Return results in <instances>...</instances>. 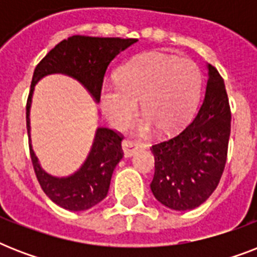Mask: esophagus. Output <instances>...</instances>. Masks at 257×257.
I'll return each instance as SVG.
<instances>
[{"label": "esophagus", "instance_id": "1", "mask_svg": "<svg viewBox=\"0 0 257 257\" xmlns=\"http://www.w3.org/2000/svg\"><path fill=\"white\" fill-rule=\"evenodd\" d=\"M141 145L139 143H135V141L131 140H124L122 144H121V148H122V153H124V157H132L135 155L137 149L140 148Z\"/></svg>", "mask_w": 257, "mask_h": 257}]
</instances>
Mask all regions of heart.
<instances>
[{
    "instance_id": "heart-1",
    "label": "heart",
    "mask_w": 257,
    "mask_h": 257,
    "mask_svg": "<svg viewBox=\"0 0 257 257\" xmlns=\"http://www.w3.org/2000/svg\"><path fill=\"white\" fill-rule=\"evenodd\" d=\"M118 82H105L100 104L108 121L124 129L139 109L141 135L156 128L161 135H175L191 120L200 97L201 73L195 62L171 54L148 52L132 58L118 70Z\"/></svg>"
}]
</instances>
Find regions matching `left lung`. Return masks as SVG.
Here are the masks:
<instances>
[{
    "label": "left lung",
    "instance_id": "8db88e82",
    "mask_svg": "<svg viewBox=\"0 0 257 257\" xmlns=\"http://www.w3.org/2000/svg\"><path fill=\"white\" fill-rule=\"evenodd\" d=\"M203 104L191 124L168 141L152 147L155 176L151 189L173 211L199 207L213 193L227 161L231 110L224 80L207 64Z\"/></svg>",
    "mask_w": 257,
    "mask_h": 257
}]
</instances>
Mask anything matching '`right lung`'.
<instances>
[{"instance_id":"add662e5","label":"right lung","mask_w":257,"mask_h":257,"mask_svg":"<svg viewBox=\"0 0 257 257\" xmlns=\"http://www.w3.org/2000/svg\"><path fill=\"white\" fill-rule=\"evenodd\" d=\"M139 40L136 38H101L72 36L56 45L36 66L26 104V128L30 143V108L34 86L49 74H65L77 80L93 97L100 101L106 68L117 54ZM121 140L114 131L98 126L85 161L69 176L57 177L42 168L29 144L30 157L37 180L53 203L68 211H86L106 197L113 171L122 159Z\"/></svg>"}]
</instances>
